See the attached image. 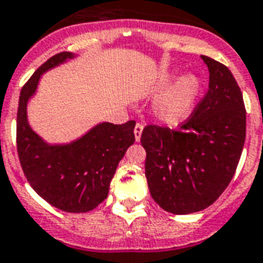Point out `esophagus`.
Returning <instances> with one entry per match:
<instances>
[{
	"mask_svg": "<svg viewBox=\"0 0 263 263\" xmlns=\"http://www.w3.org/2000/svg\"><path fill=\"white\" fill-rule=\"evenodd\" d=\"M142 132H143V124L138 123V124L135 125V129H134V134H135L136 142H140V138H142Z\"/></svg>",
	"mask_w": 263,
	"mask_h": 263,
	"instance_id": "34e87169",
	"label": "esophagus"
}]
</instances>
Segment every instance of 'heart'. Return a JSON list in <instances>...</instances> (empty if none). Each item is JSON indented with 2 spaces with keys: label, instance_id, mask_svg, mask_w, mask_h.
<instances>
[{
  "label": "heart",
  "instance_id": "heart-1",
  "mask_svg": "<svg viewBox=\"0 0 263 263\" xmlns=\"http://www.w3.org/2000/svg\"><path fill=\"white\" fill-rule=\"evenodd\" d=\"M176 77V73L167 74L160 83L158 90L168 87V84ZM202 90V80L194 73L183 74L179 80L170 88L162 98L155 103L156 118L165 124H178L193 111L195 101Z\"/></svg>",
  "mask_w": 263,
  "mask_h": 263
}]
</instances>
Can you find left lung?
Masks as SVG:
<instances>
[{
    "instance_id": "8db88e82",
    "label": "left lung",
    "mask_w": 263,
    "mask_h": 263,
    "mask_svg": "<svg viewBox=\"0 0 263 263\" xmlns=\"http://www.w3.org/2000/svg\"><path fill=\"white\" fill-rule=\"evenodd\" d=\"M209 68L206 96L178 129L148 125L142 145L152 199L176 215L211 206L233 179L246 138L242 92L229 68L200 56Z\"/></svg>"
}]
</instances>
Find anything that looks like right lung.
I'll list each match as a JSON object with an SVG mask.
<instances>
[{
	"label": "right lung",
	"instance_id": "right-lung-1",
	"mask_svg": "<svg viewBox=\"0 0 263 263\" xmlns=\"http://www.w3.org/2000/svg\"><path fill=\"white\" fill-rule=\"evenodd\" d=\"M73 59L74 53H57L23 87L17 112V151L26 179L43 199L67 213H87L108 196L119 162L135 142V121H103L69 143H48L33 131L28 103L36 95L40 79Z\"/></svg>",
	"mask_w": 263,
	"mask_h": 263
}]
</instances>
